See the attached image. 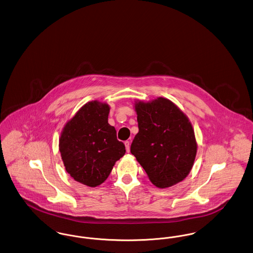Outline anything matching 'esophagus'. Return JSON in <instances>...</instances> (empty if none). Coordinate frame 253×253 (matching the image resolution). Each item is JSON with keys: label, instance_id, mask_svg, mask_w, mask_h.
Listing matches in <instances>:
<instances>
[{"label": "esophagus", "instance_id": "esophagus-1", "mask_svg": "<svg viewBox=\"0 0 253 253\" xmlns=\"http://www.w3.org/2000/svg\"><path fill=\"white\" fill-rule=\"evenodd\" d=\"M124 145H125V148H126V151L129 153L130 152V141H125L124 142Z\"/></svg>", "mask_w": 253, "mask_h": 253}]
</instances>
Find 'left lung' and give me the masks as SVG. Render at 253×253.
<instances>
[{
    "mask_svg": "<svg viewBox=\"0 0 253 253\" xmlns=\"http://www.w3.org/2000/svg\"><path fill=\"white\" fill-rule=\"evenodd\" d=\"M138 132L131 153L157 188H168L187 177L193 168L197 143L192 123L173 102L164 97L136 101Z\"/></svg>",
    "mask_w": 253,
    "mask_h": 253,
    "instance_id": "8db88e82",
    "label": "left lung"
}]
</instances>
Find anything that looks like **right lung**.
I'll return each instance as SVG.
<instances>
[{
    "label": "right lung",
    "instance_id": "1",
    "mask_svg": "<svg viewBox=\"0 0 253 253\" xmlns=\"http://www.w3.org/2000/svg\"><path fill=\"white\" fill-rule=\"evenodd\" d=\"M110 107L89 101L68 121L60 134V156L66 171L88 187L103 183L115 163L125 155V146L108 123Z\"/></svg>",
    "mask_w": 253,
    "mask_h": 253
}]
</instances>
